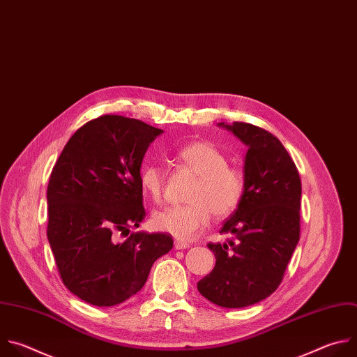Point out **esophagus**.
<instances>
[{
    "instance_id": "esophagus-1",
    "label": "esophagus",
    "mask_w": 357,
    "mask_h": 357,
    "mask_svg": "<svg viewBox=\"0 0 357 357\" xmlns=\"http://www.w3.org/2000/svg\"><path fill=\"white\" fill-rule=\"evenodd\" d=\"M191 245L190 243H185V242H180V241H176L174 242V249L177 250H183V249H188Z\"/></svg>"
}]
</instances>
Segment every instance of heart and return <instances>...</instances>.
Listing matches in <instances>:
<instances>
[{"label": "heart", "mask_w": 357, "mask_h": 357, "mask_svg": "<svg viewBox=\"0 0 357 357\" xmlns=\"http://www.w3.org/2000/svg\"><path fill=\"white\" fill-rule=\"evenodd\" d=\"M180 162L197 176L185 205H177L156 212L153 225L177 239L195 238L215 218H227L241 205L246 180L239 167L229 166L227 155L205 140H194L178 151ZM140 187L156 204L165 198L166 176L159 165H146L140 170Z\"/></svg>", "instance_id": "b5f03b06"}]
</instances>
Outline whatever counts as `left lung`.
<instances>
[{"instance_id": "1", "label": "left lung", "mask_w": 357, "mask_h": 357, "mask_svg": "<svg viewBox=\"0 0 357 357\" xmlns=\"http://www.w3.org/2000/svg\"><path fill=\"white\" fill-rule=\"evenodd\" d=\"M245 145V195L221 228L227 243H208L217 259L198 291L224 308L253 305L273 294L300 241L301 178L281 142L246 122L220 123Z\"/></svg>"}]
</instances>
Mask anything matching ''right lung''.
<instances>
[{
	"instance_id": "obj_1",
	"label": "right lung",
	"mask_w": 357,
	"mask_h": 357,
	"mask_svg": "<svg viewBox=\"0 0 357 357\" xmlns=\"http://www.w3.org/2000/svg\"><path fill=\"white\" fill-rule=\"evenodd\" d=\"M162 129L101 115L68 139L47 184V239L70 293L97 307L123 303L145 286L173 248L169 234L132 232L145 220L140 165ZM128 238L119 241L117 236Z\"/></svg>"
}]
</instances>
